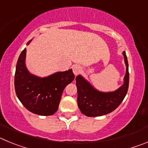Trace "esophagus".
<instances>
[{
    "label": "esophagus",
    "mask_w": 148,
    "mask_h": 148,
    "mask_svg": "<svg viewBox=\"0 0 148 148\" xmlns=\"http://www.w3.org/2000/svg\"><path fill=\"white\" fill-rule=\"evenodd\" d=\"M73 73H74L75 75H78V74L81 73V71H82V67L78 64L73 65Z\"/></svg>",
    "instance_id": "esophagus-1"
}]
</instances>
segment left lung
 Wrapping results in <instances>:
<instances>
[{"label": "left lung", "mask_w": 148, "mask_h": 148, "mask_svg": "<svg viewBox=\"0 0 148 148\" xmlns=\"http://www.w3.org/2000/svg\"><path fill=\"white\" fill-rule=\"evenodd\" d=\"M123 55L127 66L126 75L123 85L115 92H99L81 75H78L75 78L78 106L83 114L90 117L108 114L118 108L124 100L129 86V71L125 52L123 53Z\"/></svg>", "instance_id": "obj_1"}]
</instances>
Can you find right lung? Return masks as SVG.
Segmentation results:
<instances>
[{"label": "right lung", "instance_id": "obj_1", "mask_svg": "<svg viewBox=\"0 0 148 148\" xmlns=\"http://www.w3.org/2000/svg\"><path fill=\"white\" fill-rule=\"evenodd\" d=\"M26 52L25 48L17 62L15 75L16 95L29 111L40 116H51L58 110L63 91L74 80L75 75L72 70L58 72L45 78L32 75L25 66Z\"/></svg>", "mask_w": 148, "mask_h": 148}]
</instances>
